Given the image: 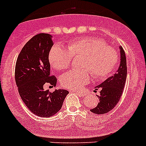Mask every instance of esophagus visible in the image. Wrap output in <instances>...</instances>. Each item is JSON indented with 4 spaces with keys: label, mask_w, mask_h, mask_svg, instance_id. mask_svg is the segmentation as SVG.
Wrapping results in <instances>:
<instances>
[{
    "label": "esophagus",
    "mask_w": 146,
    "mask_h": 146,
    "mask_svg": "<svg viewBox=\"0 0 146 146\" xmlns=\"http://www.w3.org/2000/svg\"><path fill=\"white\" fill-rule=\"evenodd\" d=\"M76 93L78 95L82 96V97H84V96H85V94H86L85 92H76Z\"/></svg>",
    "instance_id": "34e87169"
}]
</instances>
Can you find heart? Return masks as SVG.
<instances>
[{
  "mask_svg": "<svg viewBox=\"0 0 146 146\" xmlns=\"http://www.w3.org/2000/svg\"><path fill=\"white\" fill-rule=\"evenodd\" d=\"M73 57H82V69L71 70L63 74L61 84L66 88L79 90L88 83L91 73L97 79L110 75L118 62L115 48L106 45L105 41L95 36H85L70 40L67 49L55 46L51 49L48 60L54 69L64 70L70 67Z\"/></svg>",
  "mask_w": 146,
  "mask_h": 146,
  "instance_id": "1",
  "label": "heart"
}]
</instances>
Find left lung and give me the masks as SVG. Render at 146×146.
<instances>
[{
	"label": "left lung",
	"mask_w": 146,
	"mask_h": 146,
	"mask_svg": "<svg viewBox=\"0 0 146 146\" xmlns=\"http://www.w3.org/2000/svg\"><path fill=\"white\" fill-rule=\"evenodd\" d=\"M120 48L121 63L114 75L109 77L104 82L97 86L96 89L100 90V95L98 106L91 110L95 114H105L116 106L122 95L127 78L126 55L121 46Z\"/></svg>",
	"instance_id": "obj_1"
}]
</instances>
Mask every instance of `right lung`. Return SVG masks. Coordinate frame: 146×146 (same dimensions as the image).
I'll return each mask as SVG.
<instances>
[{
	"instance_id": "add662e5",
	"label": "right lung",
	"mask_w": 146,
	"mask_h": 146,
	"mask_svg": "<svg viewBox=\"0 0 146 146\" xmlns=\"http://www.w3.org/2000/svg\"><path fill=\"white\" fill-rule=\"evenodd\" d=\"M52 35L36 34L20 52L15 69L19 93L32 113L40 117H52L61 109L68 91H45V84L55 86L57 79L50 73L48 54L53 46Z\"/></svg>"
}]
</instances>
